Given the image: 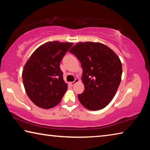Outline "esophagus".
<instances>
[{"instance_id":"1","label":"esophagus","mask_w":150,"mask_h":150,"mask_svg":"<svg viewBox=\"0 0 150 150\" xmlns=\"http://www.w3.org/2000/svg\"><path fill=\"white\" fill-rule=\"evenodd\" d=\"M79 79H76L74 81H73V82H71L70 83V85H72V86H73V85H74L75 84V83H78V82H79Z\"/></svg>"}]
</instances>
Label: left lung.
<instances>
[{
  "mask_svg": "<svg viewBox=\"0 0 150 150\" xmlns=\"http://www.w3.org/2000/svg\"><path fill=\"white\" fill-rule=\"evenodd\" d=\"M81 63L85 89L78 95L80 103L90 110L107 106L120 85L122 67L113 50L99 42H79L71 48Z\"/></svg>",
  "mask_w": 150,
  "mask_h": 150,
  "instance_id": "8db88e82",
  "label": "left lung"
}]
</instances>
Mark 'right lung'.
I'll use <instances>...</instances> for the list:
<instances>
[{"label":"right lung","instance_id":"1","mask_svg":"<svg viewBox=\"0 0 150 150\" xmlns=\"http://www.w3.org/2000/svg\"><path fill=\"white\" fill-rule=\"evenodd\" d=\"M71 42H47L35 50L25 64L22 80L34 105L44 109L57 105L67 89L60 69L61 61Z\"/></svg>","mask_w":150,"mask_h":150}]
</instances>
